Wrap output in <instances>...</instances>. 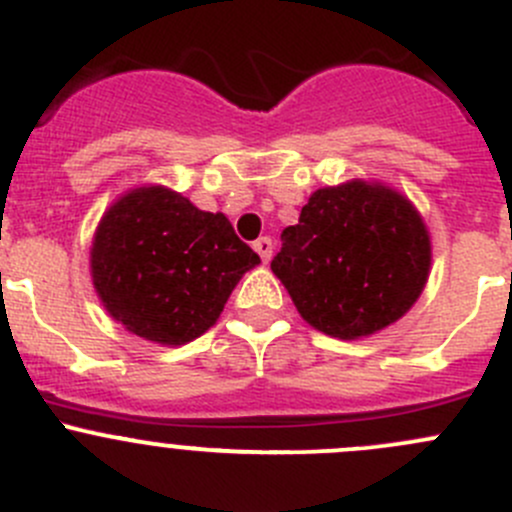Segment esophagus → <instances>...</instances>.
<instances>
[{
  "mask_svg": "<svg viewBox=\"0 0 512 512\" xmlns=\"http://www.w3.org/2000/svg\"><path fill=\"white\" fill-rule=\"evenodd\" d=\"M252 247H255L257 255L262 257V262H270V257H272V240H270V237H260V240L252 242Z\"/></svg>",
  "mask_w": 512,
  "mask_h": 512,
  "instance_id": "1",
  "label": "esophagus"
}]
</instances>
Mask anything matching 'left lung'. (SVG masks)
<instances>
[{
    "instance_id": "left-lung-1",
    "label": "left lung",
    "mask_w": 512,
    "mask_h": 512,
    "mask_svg": "<svg viewBox=\"0 0 512 512\" xmlns=\"http://www.w3.org/2000/svg\"><path fill=\"white\" fill-rule=\"evenodd\" d=\"M280 240L272 272L299 314L339 339L374 334L409 312L431 267L414 205L361 180L317 190Z\"/></svg>"
}]
</instances>
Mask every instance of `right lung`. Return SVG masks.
<instances>
[{
	"mask_svg": "<svg viewBox=\"0 0 512 512\" xmlns=\"http://www.w3.org/2000/svg\"><path fill=\"white\" fill-rule=\"evenodd\" d=\"M257 262L223 213L156 185L123 195L103 215L91 250L103 307L158 344H185L213 327Z\"/></svg>",
	"mask_w": 512,
	"mask_h": 512,
	"instance_id": "right-lung-1",
	"label": "right lung"
}]
</instances>
